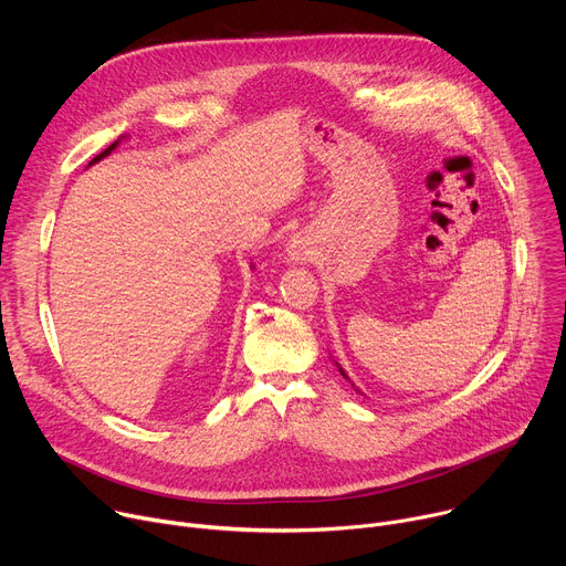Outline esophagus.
<instances>
[{
    "label": "esophagus",
    "mask_w": 566,
    "mask_h": 566,
    "mask_svg": "<svg viewBox=\"0 0 566 566\" xmlns=\"http://www.w3.org/2000/svg\"><path fill=\"white\" fill-rule=\"evenodd\" d=\"M291 255H293L295 260H300V255H302V253H300V249H297V247H293V249H291Z\"/></svg>",
    "instance_id": "esophagus-1"
}]
</instances>
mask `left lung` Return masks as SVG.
I'll return each instance as SVG.
<instances>
[{
    "label": "left lung",
    "instance_id": "1",
    "mask_svg": "<svg viewBox=\"0 0 566 566\" xmlns=\"http://www.w3.org/2000/svg\"><path fill=\"white\" fill-rule=\"evenodd\" d=\"M340 374H343V376H345V378H349V376H347V374H345V371H343V369H340Z\"/></svg>",
    "mask_w": 566,
    "mask_h": 566
}]
</instances>
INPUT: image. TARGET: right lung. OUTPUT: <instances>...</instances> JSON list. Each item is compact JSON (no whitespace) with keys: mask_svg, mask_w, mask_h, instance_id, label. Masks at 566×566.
<instances>
[{"mask_svg":"<svg viewBox=\"0 0 566 566\" xmlns=\"http://www.w3.org/2000/svg\"><path fill=\"white\" fill-rule=\"evenodd\" d=\"M116 145H118V140H116V143H112V145H109V147H107V149H105V151H101V154H98V156H96V158H94V160H92V164H96V160H101V158H103V156H107V154H109V151H112V149H114V147H116Z\"/></svg>","mask_w":566,"mask_h":566,"instance_id":"1","label":"right lung"}]
</instances>
